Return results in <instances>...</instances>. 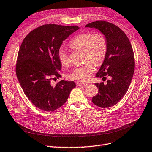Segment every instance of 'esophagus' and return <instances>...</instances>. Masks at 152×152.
Returning a JSON list of instances; mask_svg holds the SVG:
<instances>
[{
    "instance_id": "esophagus-1",
    "label": "esophagus",
    "mask_w": 152,
    "mask_h": 152,
    "mask_svg": "<svg viewBox=\"0 0 152 152\" xmlns=\"http://www.w3.org/2000/svg\"><path fill=\"white\" fill-rule=\"evenodd\" d=\"M77 85L79 87H86V86H87L88 84L86 83H81V82H80V83H78Z\"/></svg>"
}]
</instances>
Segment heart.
Instances as JSON below:
<instances>
[{"mask_svg": "<svg viewBox=\"0 0 152 152\" xmlns=\"http://www.w3.org/2000/svg\"><path fill=\"white\" fill-rule=\"evenodd\" d=\"M69 46L74 49L84 51L85 60L88 62L73 70L68 77L71 80L86 82L93 74L94 64L100 65L106 57L107 44L105 36L101 33L80 34L70 42ZM58 57L62 65H69L70 61L68 54L62 48L58 52Z\"/></svg>", "mask_w": 152, "mask_h": 152, "instance_id": "b5f03b06", "label": "heart"}]
</instances>
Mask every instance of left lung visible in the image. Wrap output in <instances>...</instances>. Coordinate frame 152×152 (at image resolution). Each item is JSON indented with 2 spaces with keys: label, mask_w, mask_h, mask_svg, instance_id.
<instances>
[{
  "label": "left lung",
  "mask_w": 152,
  "mask_h": 152,
  "mask_svg": "<svg viewBox=\"0 0 152 152\" xmlns=\"http://www.w3.org/2000/svg\"><path fill=\"white\" fill-rule=\"evenodd\" d=\"M86 27L95 28L105 36L107 44L106 57L96 77H111L106 84L95 83L99 89L92 98L94 104L101 108L117 104L126 93L135 69V58L129 39L118 27L105 21H96Z\"/></svg>",
  "instance_id": "obj_1"
}]
</instances>
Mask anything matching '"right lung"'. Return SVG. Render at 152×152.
I'll use <instances>...</instances> for the list:
<instances>
[{"mask_svg": "<svg viewBox=\"0 0 152 152\" xmlns=\"http://www.w3.org/2000/svg\"><path fill=\"white\" fill-rule=\"evenodd\" d=\"M79 27L47 24L30 32L18 53L16 74L24 94L39 109L52 112L62 107L76 85L62 80L55 86L53 77H61L58 52L63 42Z\"/></svg>", "mask_w": 152, "mask_h": 152, "instance_id": "obj_1", "label": "right lung"}]
</instances>
